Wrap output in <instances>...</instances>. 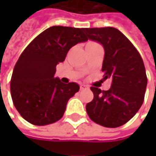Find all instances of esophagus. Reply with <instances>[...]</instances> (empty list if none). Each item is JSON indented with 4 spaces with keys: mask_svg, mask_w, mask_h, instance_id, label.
<instances>
[{
    "mask_svg": "<svg viewBox=\"0 0 156 156\" xmlns=\"http://www.w3.org/2000/svg\"><path fill=\"white\" fill-rule=\"evenodd\" d=\"M80 88L81 89H85V88H88V87L87 85H85V84H81L80 85Z\"/></svg>",
    "mask_w": 156,
    "mask_h": 156,
    "instance_id": "obj_1",
    "label": "esophagus"
}]
</instances>
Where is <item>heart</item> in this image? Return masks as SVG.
Listing matches in <instances>:
<instances>
[{"label": "heart", "instance_id": "obj_1", "mask_svg": "<svg viewBox=\"0 0 156 156\" xmlns=\"http://www.w3.org/2000/svg\"><path fill=\"white\" fill-rule=\"evenodd\" d=\"M89 44H93V42H89V43H87V45H89Z\"/></svg>", "mask_w": 156, "mask_h": 156}]
</instances>
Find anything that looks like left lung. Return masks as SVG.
<instances>
[{"instance_id": "left-lung-1", "label": "left lung", "mask_w": 156, "mask_h": 156, "mask_svg": "<svg viewBox=\"0 0 156 156\" xmlns=\"http://www.w3.org/2000/svg\"><path fill=\"white\" fill-rule=\"evenodd\" d=\"M84 32L104 47L102 71L105 79H112L108 90L90 87L94 98L87 104V113L100 126L118 127L128 122L144 102L147 85L144 61L131 41L115 28H86Z\"/></svg>"}]
</instances>
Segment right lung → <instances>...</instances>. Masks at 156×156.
<instances>
[{
  "instance_id": "add662e5",
  "label": "right lung",
  "mask_w": 156,
  "mask_h": 156,
  "mask_svg": "<svg viewBox=\"0 0 156 156\" xmlns=\"http://www.w3.org/2000/svg\"><path fill=\"white\" fill-rule=\"evenodd\" d=\"M84 29L52 26L38 35L20 54L11 79L13 105L20 115L35 126L58 121L68 101L79 90L77 83L64 84L54 78L56 66L68 51L87 38Z\"/></svg>"
}]
</instances>
